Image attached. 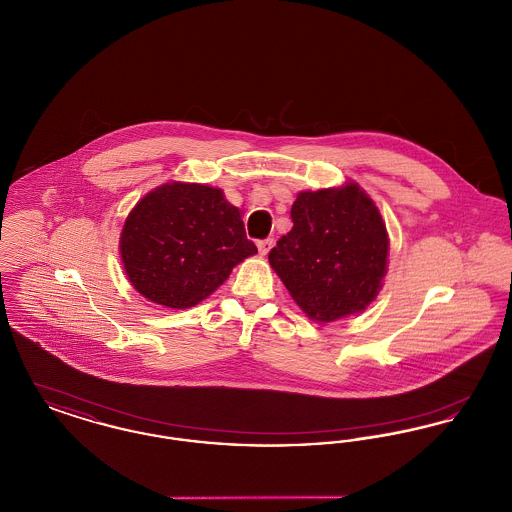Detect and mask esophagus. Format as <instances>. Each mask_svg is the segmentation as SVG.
Returning a JSON list of instances; mask_svg holds the SVG:
<instances>
[{
    "label": "esophagus",
    "mask_w": 512,
    "mask_h": 512,
    "mask_svg": "<svg viewBox=\"0 0 512 512\" xmlns=\"http://www.w3.org/2000/svg\"><path fill=\"white\" fill-rule=\"evenodd\" d=\"M272 245H274V240H272V238H267V240L257 242V247H259V253H261V255H267L268 251L272 249Z\"/></svg>",
    "instance_id": "obj_1"
}]
</instances>
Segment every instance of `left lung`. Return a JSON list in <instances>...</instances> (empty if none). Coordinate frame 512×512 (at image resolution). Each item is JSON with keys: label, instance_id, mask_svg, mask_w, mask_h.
I'll return each instance as SVG.
<instances>
[{"label": "left lung", "instance_id": "left-lung-1", "mask_svg": "<svg viewBox=\"0 0 512 512\" xmlns=\"http://www.w3.org/2000/svg\"><path fill=\"white\" fill-rule=\"evenodd\" d=\"M293 228L268 253L293 301L317 322L355 315L382 288L388 232L374 201L355 182L301 192Z\"/></svg>", "mask_w": 512, "mask_h": 512}]
</instances>
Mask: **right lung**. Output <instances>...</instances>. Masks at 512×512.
I'll list each match as a JSON object with an SVG mask.
<instances>
[{
  "mask_svg": "<svg viewBox=\"0 0 512 512\" xmlns=\"http://www.w3.org/2000/svg\"><path fill=\"white\" fill-rule=\"evenodd\" d=\"M257 247L219 188L169 182L138 201L121 234V259L146 299L188 309L219 288Z\"/></svg>",
  "mask_w": 512,
  "mask_h": 512,
  "instance_id": "obj_1",
  "label": "right lung"
}]
</instances>
